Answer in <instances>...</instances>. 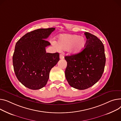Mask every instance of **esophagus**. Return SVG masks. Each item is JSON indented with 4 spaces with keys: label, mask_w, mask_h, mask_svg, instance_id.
Returning a JSON list of instances; mask_svg holds the SVG:
<instances>
[{
    "label": "esophagus",
    "mask_w": 121,
    "mask_h": 121,
    "mask_svg": "<svg viewBox=\"0 0 121 121\" xmlns=\"http://www.w3.org/2000/svg\"><path fill=\"white\" fill-rule=\"evenodd\" d=\"M60 58L61 59H63L64 58V57L63 54H60Z\"/></svg>",
    "instance_id": "esophagus-1"
}]
</instances>
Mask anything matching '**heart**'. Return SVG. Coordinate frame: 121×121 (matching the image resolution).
I'll use <instances>...</instances> for the list:
<instances>
[{
    "mask_svg": "<svg viewBox=\"0 0 121 121\" xmlns=\"http://www.w3.org/2000/svg\"><path fill=\"white\" fill-rule=\"evenodd\" d=\"M86 44V39L77 35L63 34L58 37L56 46L58 49L68 51L73 54L81 53Z\"/></svg>",
    "mask_w": 121,
    "mask_h": 121,
    "instance_id": "1",
    "label": "heart"
}]
</instances>
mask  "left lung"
Returning <instances> with one entry per match:
<instances>
[{
  "instance_id": "1",
  "label": "left lung",
  "mask_w": 121,
  "mask_h": 121,
  "mask_svg": "<svg viewBox=\"0 0 121 121\" xmlns=\"http://www.w3.org/2000/svg\"><path fill=\"white\" fill-rule=\"evenodd\" d=\"M87 39L84 50L77 54L66 56L65 76L69 85L83 90L97 83L102 76L106 64L104 46L96 36L85 32Z\"/></svg>"
}]
</instances>
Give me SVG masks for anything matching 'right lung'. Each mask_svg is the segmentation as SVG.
<instances>
[{
  "instance_id": "right-lung-1",
  "label": "right lung",
  "mask_w": 121,
  "mask_h": 121,
  "mask_svg": "<svg viewBox=\"0 0 121 121\" xmlns=\"http://www.w3.org/2000/svg\"><path fill=\"white\" fill-rule=\"evenodd\" d=\"M54 28L39 29L22 36L17 42L13 56V69L19 81L33 90L46 86L50 72L59 60V53H47L51 45L46 39Z\"/></svg>"
}]
</instances>
